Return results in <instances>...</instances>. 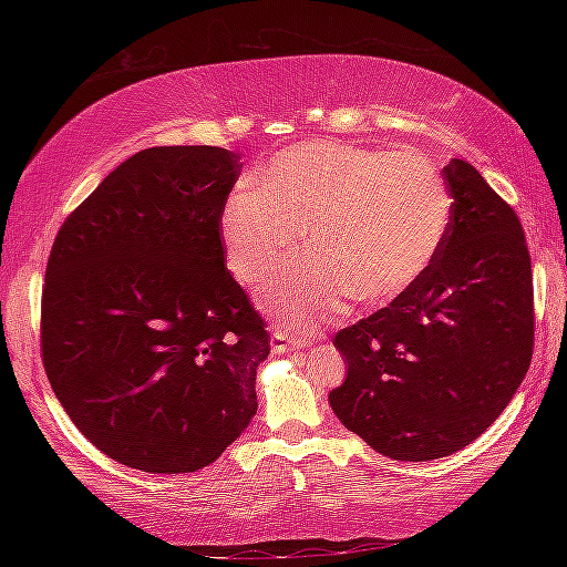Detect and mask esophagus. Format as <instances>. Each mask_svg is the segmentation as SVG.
Here are the masks:
<instances>
[{"label":"esophagus","mask_w":567,"mask_h":567,"mask_svg":"<svg viewBox=\"0 0 567 567\" xmlns=\"http://www.w3.org/2000/svg\"><path fill=\"white\" fill-rule=\"evenodd\" d=\"M310 338H305V334H297L292 330H285V328H277L272 332V348L277 352H290V350H305L310 348Z\"/></svg>","instance_id":"esophagus-1"}]
</instances>
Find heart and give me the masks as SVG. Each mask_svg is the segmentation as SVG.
<instances>
[{
    "mask_svg": "<svg viewBox=\"0 0 567 567\" xmlns=\"http://www.w3.org/2000/svg\"><path fill=\"white\" fill-rule=\"evenodd\" d=\"M257 185H239L219 215L229 272L245 285L270 280V310L318 324L344 297L390 305L435 262L453 223V197L435 162L417 150H375L305 140L267 162Z\"/></svg>",
    "mask_w": 567,
    "mask_h": 567,
    "instance_id": "heart-1",
    "label": "heart"
}]
</instances>
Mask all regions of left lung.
I'll return each instance as SVG.
<instances>
[{"mask_svg": "<svg viewBox=\"0 0 567 567\" xmlns=\"http://www.w3.org/2000/svg\"><path fill=\"white\" fill-rule=\"evenodd\" d=\"M453 223L430 270L334 334V415L372 450L425 463L493 425L533 360V270L515 209L465 159L443 169Z\"/></svg>", "mask_w": 567, "mask_h": 567, "instance_id": "obj_1", "label": "left lung"}]
</instances>
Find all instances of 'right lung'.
<instances>
[{
    "label": "right lung",
    "mask_w": 567,
    "mask_h": 567,
    "mask_svg": "<svg viewBox=\"0 0 567 567\" xmlns=\"http://www.w3.org/2000/svg\"><path fill=\"white\" fill-rule=\"evenodd\" d=\"M223 147H150L64 219L42 287V362L76 430L142 473H195L257 412L270 332L225 267Z\"/></svg>",
    "instance_id": "1"
}]
</instances>
